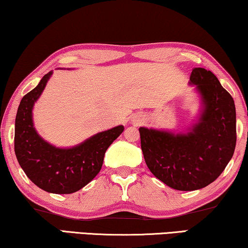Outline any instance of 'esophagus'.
<instances>
[{
  "label": "esophagus",
  "instance_id": "esophagus-1",
  "mask_svg": "<svg viewBox=\"0 0 248 248\" xmlns=\"http://www.w3.org/2000/svg\"><path fill=\"white\" fill-rule=\"evenodd\" d=\"M139 121H140V120H139ZM139 121H138V123H139Z\"/></svg>",
  "mask_w": 248,
  "mask_h": 248
}]
</instances>
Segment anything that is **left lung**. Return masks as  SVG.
<instances>
[{
	"instance_id": "obj_1",
	"label": "left lung",
	"mask_w": 248,
	"mask_h": 248,
	"mask_svg": "<svg viewBox=\"0 0 248 248\" xmlns=\"http://www.w3.org/2000/svg\"><path fill=\"white\" fill-rule=\"evenodd\" d=\"M190 86L201 101L185 132L140 127L143 158L154 176L170 188L190 191L218 178L234 155L236 109L232 95L212 71L195 68Z\"/></svg>"
}]
</instances>
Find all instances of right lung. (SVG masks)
Returning <instances> with one entry per match:
<instances>
[{
	"label": "right lung",
	"mask_w": 248,
	"mask_h": 248,
	"mask_svg": "<svg viewBox=\"0 0 248 248\" xmlns=\"http://www.w3.org/2000/svg\"><path fill=\"white\" fill-rule=\"evenodd\" d=\"M53 71L22 98L16 118L14 150L25 175L41 189L52 194H72L91 182L102 167L109 146L123 134L124 125L98 132L69 148L44 140L33 124V107Z\"/></svg>",
	"instance_id": "obj_1"
}]
</instances>
